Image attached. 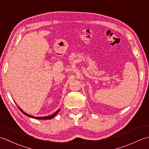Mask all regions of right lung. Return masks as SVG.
Masks as SVG:
<instances>
[{"label":"right lung","instance_id":"1","mask_svg":"<svg viewBox=\"0 0 149 149\" xmlns=\"http://www.w3.org/2000/svg\"><path fill=\"white\" fill-rule=\"evenodd\" d=\"M18 108H19V109H20V110L21 111V112L23 113L24 114V115H27V116H29V117H31V118H35V119H39V120H49V119H51V118H54V116L57 115V114H58V113H59V109H58L55 113H54L53 115H50V116H45V117H35V116H32V115H29V114H27V113H25V112L24 111L22 110L19 107H18Z\"/></svg>","mask_w":149,"mask_h":149}]
</instances>
